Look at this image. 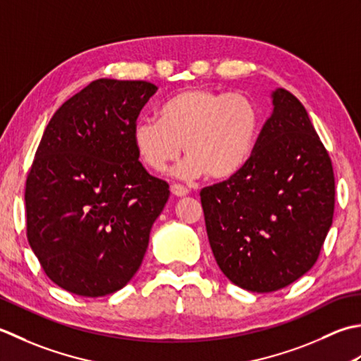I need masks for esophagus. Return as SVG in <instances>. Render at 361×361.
I'll list each match as a JSON object with an SVG mask.
<instances>
[{"instance_id":"obj_1","label":"esophagus","mask_w":361,"mask_h":361,"mask_svg":"<svg viewBox=\"0 0 361 361\" xmlns=\"http://www.w3.org/2000/svg\"><path fill=\"white\" fill-rule=\"evenodd\" d=\"M171 193L178 197L187 196L188 195V188H185L183 185H179V183H173L171 185Z\"/></svg>"}]
</instances>
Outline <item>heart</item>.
<instances>
[{
  "label": "heart",
  "instance_id": "1",
  "mask_svg": "<svg viewBox=\"0 0 361 361\" xmlns=\"http://www.w3.org/2000/svg\"><path fill=\"white\" fill-rule=\"evenodd\" d=\"M263 126L260 104L247 93H224L210 87H190L174 93L160 107L159 118H140L132 142L140 160L165 171L180 156L183 178L226 180L252 159Z\"/></svg>",
  "mask_w": 361,
  "mask_h": 361
}]
</instances>
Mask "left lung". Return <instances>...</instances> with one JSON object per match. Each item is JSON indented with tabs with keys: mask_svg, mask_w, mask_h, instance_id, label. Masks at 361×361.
Here are the masks:
<instances>
[{
	"mask_svg": "<svg viewBox=\"0 0 361 361\" xmlns=\"http://www.w3.org/2000/svg\"><path fill=\"white\" fill-rule=\"evenodd\" d=\"M271 99L249 164L201 191L219 269L254 293L281 290L312 269L335 207L332 161L305 107L285 88Z\"/></svg>",
	"mask_w": 361,
	"mask_h": 361,
	"instance_id": "1",
	"label": "left lung"
}]
</instances>
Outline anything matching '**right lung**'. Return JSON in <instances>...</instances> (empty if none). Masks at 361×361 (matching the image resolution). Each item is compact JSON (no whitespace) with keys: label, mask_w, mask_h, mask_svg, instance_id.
<instances>
[{"label":"right lung","mask_w":361,"mask_h":361,"mask_svg":"<svg viewBox=\"0 0 361 361\" xmlns=\"http://www.w3.org/2000/svg\"><path fill=\"white\" fill-rule=\"evenodd\" d=\"M157 87L98 79L56 110L27 174L29 246L78 296L121 290L138 271L170 187L138 161L132 128Z\"/></svg>","instance_id":"1"}]
</instances>
